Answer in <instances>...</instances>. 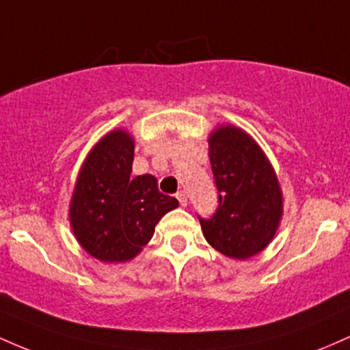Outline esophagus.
Segmentation results:
<instances>
[{
  "mask_svg": "<svg viewBox=\"0 0 350 350\" xmlns=\"http://www.w3.org/2000/svg\"><path fill=\"white\" fill-rule=\"evenodd\" d=\"M176 198H178V200H179V204L183 207H186L187 206V194L184 191H179L178 194H176Z\"/></svg>",
  "mask_w": 350,
  "mask_h": 350,
  "instance_id": "esophagus-1",
  "label": "esophagus"
}]
</instances>
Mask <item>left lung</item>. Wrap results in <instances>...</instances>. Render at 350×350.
Instances as JSON below:
<instances>
[{"instance_id": "1", "label": "left lung", "mask_w": 350, "mask_h": 350, "mask_svg": "<svg viewBox=\"0 0 350 350\" xmlns=\"http://www.w3.org/2000/svg\"><path fill=\"white\" fill-rule=\"evenodd\" d=\"M217 196L212 217H200L204 237L215 250L245 260L262 252L278 228L283 198L271 164L239 128H217L208 138Z\"/></svg>"}]
</instances>
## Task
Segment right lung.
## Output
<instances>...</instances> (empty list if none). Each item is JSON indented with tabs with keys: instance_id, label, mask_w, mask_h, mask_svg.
Masks as SVG:
<instances>
[{
	"instance_id": "add662e5",
	"label": "right lung",
	"mask_w": 350,
	"mask_h": 350,
	"mask_svg": "<svg viewBox=\"0 0 350 350\" xmlns=\"http://www.w3.org/2000/svg\"><path fill=\"white\" fill-rule=\"evenodd\" d=\"M135 144L123 130L100 139L80 170L70 202L79 243L102 262H128L151 240L159 219L178 207L154 176H131Z\"/></svg>"
}]
</instances>
